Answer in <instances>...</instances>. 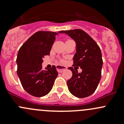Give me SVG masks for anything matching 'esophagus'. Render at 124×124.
Listing matches in <instances>:
<instances>
[{"mask_svg": "<svg viewBox=\"0 0 124 124\" xmlns=\"http://www.w3.org/2000/svg\"><path fill=\"white\" fill-rule=\"evenodd\" d=\"M67 69V67H65V66H57V70L58 71V73H62V71H64V70H66Z\"/></svg>", "mask_w": 124, "mask_h": 124, "instance_id": "34e87169", "label": "esophagus"}]
</instances>
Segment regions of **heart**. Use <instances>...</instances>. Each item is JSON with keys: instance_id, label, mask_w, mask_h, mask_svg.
Instances as JSON below:
<instances>
[{"instance_id": "obj_1", "label": "heart", "mask_w": 124, "mask_h": 124, "mask_svg": "<svg viewBox=\"0 0 124 124\" xmlns=\"http://www.w3.org/2000/svg\"><path fill=\"white\" fill-rule=\"evenodd\" d=\"M69 40H70V39H69Z\"/></svg>"}]
</instances>
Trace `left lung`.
<instances>
[{
    "label": "left lung",
    "instance_id": "left-lung-1",
    "mask_svg": "<svg viewBox=\"0 0 124 124\" xmlns=\"http://www.w3.org/2000/svg\"><path fill=\"white\" fill-rule=\"evenodd\" d=\"M74 40L76 53L73 57V66L82 69L81 73L69 67L73 75L67 81L69 91L79 98L89 96L94 92L101 78L103 60L99 46L88 34L83 30L62 31Z\"/></svg>",
    "mask_w": 124,
    "mask_h": 124
}]
</instances>
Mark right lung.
I'll return each mask as SVG.
<instances>
[{"label":"right lung","instance_id":"1","mask_svg":"<svg viewBox=\"0 0 124 124\" xmlns=\"http://www.w3.org/2000/svg\"><path fill=\"white\" fill-rule=\"evenodd\" d=\"M58 34L54 32L38 31L19 50L16 58L17 74L23 88L31 95L42 97L52 89L58 72L54 66L42 70V58L50 55L55 35Z\"/></svg>","mask_w":124,"mask_h":124}]
</instances>
